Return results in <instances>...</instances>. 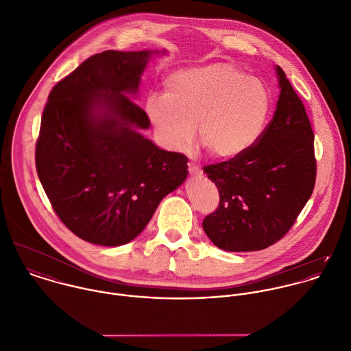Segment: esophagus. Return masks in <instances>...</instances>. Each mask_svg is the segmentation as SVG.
I'll return each instance as SVG.
<instances>
[{"label":"esophagus","mask_w":351,"mask_h":351,"mask_svg":"<svg viewBox=\"0 0 351 351\" xmlns=\"http://www.w3.org/2000/svg\"><path fill=\"white\" fill-rule=\"evenodd\" d=\"M189 172L191 173V175H194V176H199V175H202V171H201V168L195 164V162H191V161H189Z\"/></svg>","instance_id":"esophagus-1"}]
</instances>
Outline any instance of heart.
I'll use <instances>...</instances> for the list:
<instances>
[{
    "label": "heart",
    "mask_w": 351,
    "mask_h": 351,
    "mask_svg": "<svg viewBox=\"0 0 351 351\" xmlns=\"http://www.w3.org/2000/svg\"><path fill=\"white\" fill-rule=\"evenodd\" d=\"M273 106L269 86L230 64L217 62L171 73L164 96L146 101L147 117L158 137L172 150L194 138L217 158H233L261 138Z\"/></svg>",
    "instance_id": "obj_1"
}]
</instances>
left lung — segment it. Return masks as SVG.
I'll list each match as a JSON object with an SVG mask.
<instances>
[{
	"instance_id": "obj_1",
	"label": "left lung",
	"mask_w": 351,
	"mask_h": 351,
	"mask_svg": "<svg viewBox=\"0 0 351 351\" xmlns=\"http://www.w3.org/2000/svg\"><path fill=\"white\" fill-rule=\"evenodd\" d=\"M277 110L261 138L237 157L204 167L219 204L202 226L223 251H259L277 243L315 189L313 130L285 71L277 66Z\"/></svg>"
}]
</instances>
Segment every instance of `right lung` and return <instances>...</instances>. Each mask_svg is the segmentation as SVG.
Wrapping results in <instances>:
<instances>
[{"label":"right lung","mask_w":351,"mask_h":351,"mask_svg":"<svg viewBox=\"0 0 351 351\" xmlns=\"http://www.w3.org/2000/svg\"><path fill=\"white\" fill-rule=\"evenodd\" d=\"M152 51L107 50L58 81L43 110L35 164L64 225L80 239L117 247L136 239L161 199L187 178L189 158L146 140L137 93Z\"/></svg>","instance_id":"add662e5"}]
</instances>
